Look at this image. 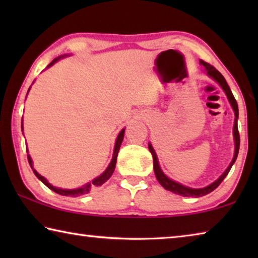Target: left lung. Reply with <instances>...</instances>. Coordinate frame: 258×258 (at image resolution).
I'll use <instances>...</instances> for the list:
<instances>
[{
  "mask_svg": "<svg viewBox=\"0 0 258 258\" xmlns=\"http://www.w3.org/2000/svg\"><path fill=\"white\" fill-rule=\"evenodd\" d=\"M200 64H203V66L205 67V71H206L207 75L209 77H212L214 81L217 82L218 84H220V86L223 89V91L226 94V97H228L229 101L231 103V106H232V109L234 111V125H233V138H234V156H233V159L232 161H231L229 167L225 169V172L222 174V175L217 178V180L215 182H213L212 184H209L207 186L205 187H202V189H192V187H187L185 185H182L181 183H177L175 181L171 180V178H168L167 176L165 175V174L163 173V171H161L160 166H159V163H158V158H157V155L156 152L154 150V148H152V146L149 143V150L151 152L152 155V158H154V169H155V174H156V177L157 180H158V182L160 183L161 185H163L166 190L168 191H172L174 192V194L176 195H180V196H183V197H203V196L205 195H208L209 192H212L216 189V187L221 184L222 181L224 180L225 176L228 175L231 167H232V165L234 164L235 159H237L238 157V152H239V147H240V137H239V131H238V116H239V110H238V103L237 101H235V99L233 97L232 92H231L230 87L228 85V83H226L225 78L223 77V75L217 71L216 68H214L213 66H211V64L205 62V61L200 60Z\"/></svg>",
  "mask_w": 258,
  "mask_h": 258,
  "instance_id": "left-lung-1",
  "label": "left lung"
}]
</instances>
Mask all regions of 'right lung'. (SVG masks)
<instances>
[{"label": "right lung", "instance_id": "add662e5", "mask_svg": "<svg viewBox=\"0 0 258 258\" xmlns=\"http://www.w3.org/2000/svg\"><path fill=\"white\" fill-rule=\"evenodd\" d=\"M60 58H61V56H58V58H55L47 67H51L52 64L55 63L56 61H58ZM29 89H30V87H29ZM28 91H29V90H28ZM27 93H28V92H27ZM124 133H125V128L121 130L120 132H119V134H118V137H117L116 143H115V149H113L112 159H111V161H110V164L108 165V167H107L106 171H104L100 176L95 177L92 182L87 183V184L83 185L82 187H78V189H60V187L53 186L52 184H50L49 182H47V180H46L45 177H43L42 175H40V174H38V173L33 168V160H32V158H30L29 155L27 156V157H28V163H29V165H30V167H32L34 174H35V175H36V177L38 178V180H41L43 183H44V184H45L47 187H49V189H51L52 191H54V192H56V194H59V195H61V196H67V197H68V196H71V197H78V196H83V195L89 194V192H90L91 190H92L93 187H97V186L102 185L104 182H106L107 180H109V178H110V176L112 175L113 171H115V166H116V161H117V156H118L119 148H120L121 142H123Z\"/></svg>", "mask_w": 258, "mask_h": 258}]
</instances>
